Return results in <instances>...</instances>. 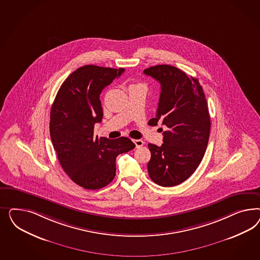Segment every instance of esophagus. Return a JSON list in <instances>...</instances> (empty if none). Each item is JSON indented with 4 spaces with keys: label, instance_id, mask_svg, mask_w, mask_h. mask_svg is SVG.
<instances>
[{
    "label": "esophagus",
    "instance_id": "34e87169",
    "mask_svg": "<svg viewBox=\"0 0 260 260\" xmlns=\"http://www.w3.org/2000/svg\"><path fill=\"white\" fill-rule=\"evenodd\" d=\"M134 143L136 146V148H141L142 146L144 145V142L142 141L141 139H134Z\"/></svg>",
    "mask_w": 260,
    "mask_h": 260
}]
</instances>
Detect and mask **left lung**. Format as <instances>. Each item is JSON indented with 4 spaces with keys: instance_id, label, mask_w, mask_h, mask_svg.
<instances>
[{
    "instance_id": "8db88e82",
    "label": "left lung",
    "mask_w": 260,
    "mask_h": 260,
    "mask_svg": "<svg viewBox=\"0 0 260 260\" xmlns=\"http://www.w3.org/2000/svg\"><path fill=\"white\" fill-rule=\"evenodd\" d=\"M144 73L161 85L155 118L168 127L163 144H149L150 179L162 187H173L187 180L202 161L208 146L211 118L203 88L198 79L170 64L146 69Z\"/></svg>"
}]
</instances>
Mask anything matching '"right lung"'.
Wrapping results in <instances>:
<instances>
[{
  "label": "right lung",
  "instance_id": "1",
  "mask_svg": "<svg viewBox=\"0 0 260 260\" xmlns=\"http://www.w3.org/2000/svg\"><path fill=\"white\" fill-rule=\"evenodd\" d=\"M124 69L87 64L64 80L50 111L49 131L59 162L71 180L87 189L106 187L113 180L116 157L135 148L127 137L95 138L103 118L100 94Z\"/></svg>",
  "mask_w": 260,
  "mask_h": 260
}]
</instances>
